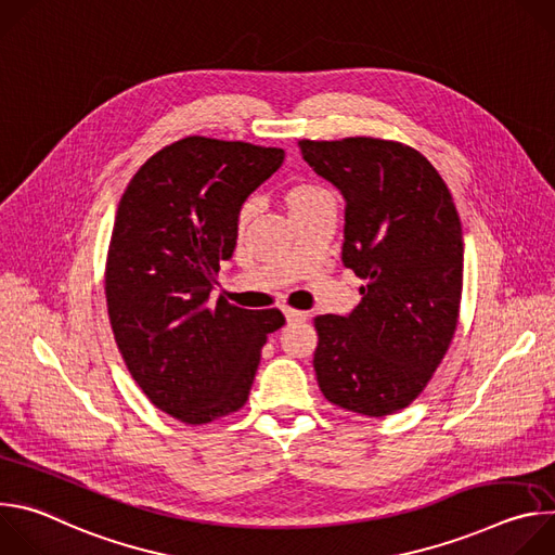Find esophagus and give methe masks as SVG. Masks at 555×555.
Masks as SVG:
<instances>
[{"mask_svg":"<svg viewBox=\"0 0 555 555\" xmlns=\"http://www.w3.org/2000/svg\"><path fill=\"white\" fill-rule=\"evenodd\" d=\"M283 313L287 323H300V321H307V311H300V309H294V307H283Z\"/></svg>","mask_w":555,"mask_h":555,"instance_id":"34e87169","label":"esophagus"}]
</instances>
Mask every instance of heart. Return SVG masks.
<instances>
[{
  "label": "heart",
  "mask_w": 555,
  "mask_h": 555,
  "mask_svg": "<svg viewBox=\"0 0 555 555\" xmlns=\"http://www.w3.org/2000/svg\"><path fill=\"white\" fill-rule=\"evenodd\" d=\"M321 193H325L323 189H319V186H311V184H300V186H296V189H292L289 191V195H287V204H289V208L292 206H298V204H302V202H307V199H311V197H315V195H321ZM248 215V208L244 210V215L242 217H246Z\"/></svg>",
  "instance_id": "1"
}]
</instances>
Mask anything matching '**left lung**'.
<instances>
[{"label":"left lung","mask_w":555,"mask_h":555,"mask_svg":"<svg viewBox=\"0 0 555 555\" xmlns=\"http://www.w3.org/2000/svg\"><path fill=\"white\" fill-rule=\"evenodd\" d=\"M305 163L345 195L343 263L364 281L349 315H315V379L327 402L366 417L415 402L459 323L463 232L426 157L371 135L298 140Z\"/></svg>","instance_id":"1"}]
</instances>
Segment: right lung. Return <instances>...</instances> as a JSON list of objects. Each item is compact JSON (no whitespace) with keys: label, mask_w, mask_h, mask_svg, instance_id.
Returning <instances> with one entry per match:
<instances>
[{"label":"right lung","mask_w":555,"mask_h":555,"mask_svg":"<svg viewBox=\"0 0 555 555\" xmlns=\"http://www.w3.org/2000/svg\"><path fill=\"white\" fill-rule=\"evenodd\" d=\"M285 151L186 135L127 184L109 240L105 298L118 351L149 402L189 426L242 411L279 309L210 302L242 204Z\"/></svg>","instance_id":"add662e5"}]
</instances>
